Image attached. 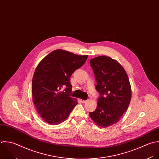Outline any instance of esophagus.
Here are the masks:
<instances>
[{"label":"esophagus","mask_w":159,"mask_h":159,"mask_svg":"<svg viewBox=\"0 0 159 159\" xmlns=\"http://www.w3.org/2000/svg\"><path fill=\"white\" fill-rule=\"evenodd\" d=\"M80 102L82 103H86L87 102V100H80Z\"/></svg>","instance_id":"obj_1"}]
</instances>
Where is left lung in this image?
<instances>
[{
    "instance_id": "8db88e82",
    "label": "left lung",
    "mask_w": 159,
    "mask_h": 159,
    "mask_svg": "<svg viewBox=\"0 0 159 159\" xmlns=\"http://www.w3.org/2000/svg\"><path fill=\"white\" fill-rule=\"evenodd\" d=\"M90 64L100 97L96 110L89 115L98 126L107 128L118 122L126 111L131 99V84L123 67L110 57L98 56Z\"/></svg>"
}]
</instances>
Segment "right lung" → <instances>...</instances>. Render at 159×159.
<instances>
[{
	"instance_id": "right-lung-1",
	"label": "right lung",
	"mask_w": 159,
	"mask_h": 159,
	"mask_svg": "<svg viewBox=\"0 0 159 159\" xmlns=\"http://www.w3.org/2000/svg\"><path fill=\"white\" fill-rule=\"evenodd\" d=\"M88 55L79 56L56 49L37 66L32 79L33 101L41 118L51 125L64 121L78 103L70 97L73 72L82 66ZM66 87L65 92L61 89Z\"/></svg>"
}]
</instances>
